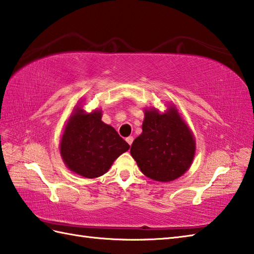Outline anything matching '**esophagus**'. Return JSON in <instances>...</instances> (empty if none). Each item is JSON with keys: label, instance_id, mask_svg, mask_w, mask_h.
I'll list each match as a JSON object with an SVG mask.
<instances>
[{"label": "esophagus", "instance_id": "esophagus-1", "mask_svg": "<svg viewBox=\"0 0 254 254\" xmlns=\"http://www.w3.org/2000/svg\"><path fill=\"white\" fill-rule=\"evenodd\" d=\"M126 141L127 142V144H128V145H131V144L133 143V137H132V136H128V137H127V138H126Z\"/></svg>", "mask_w": 254, "mask_h": 254}]
</instances>
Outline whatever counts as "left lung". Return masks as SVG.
<instances>
[{"label":"left lung","instance_id":"obj_1","mask_svg":"<svg viewBox=\"0 0 254 254\" xmlns=\"http://www.w3.org/2000/svg\"><path fill=\"white\" fill-rule=\"evenodd\" d=\"M142 130L132 143L131 155L143 174L161 182L185 174L193 160L195 143L176 108L163 115L145 111Z\"/></svg>","mask_w":254,"mask_h":254}]
</instances>
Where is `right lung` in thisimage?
Segmentation results:
<instances>
[{
    "label": "right lung",
    "mask_w": 254,
    "mask_h": 254,
    "mask_svg": "<svg viewBox=\"0 0 254 254\" xmlns=\"http://www.w3.org/2000/svg\"><path fill=\"white\" fill-rule=\"evenodd\" d=\"M130 148L112 127L101 121V112L84 113L82 109L69 118L60 150L69 169L85 178H97L108 171L113 161Z\"/></svg>",
    "instance_id": "1"
}]
</instances>
